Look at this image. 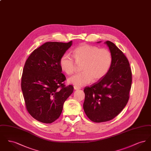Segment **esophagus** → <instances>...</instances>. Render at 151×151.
Listing matches in <instances>:
<instances>
[{
    "instance_id": "1",
    "label": "esophagus",
    "mask_w": 151,
    "mask_h": 151,
    "mask_svg": "<svg viewBox=\"0 0 151 151\" xmlns=\"http://www.w3.org/2000/svg\"><path fill=\"white\" fill-rule=\"evenodd\" d=\"M73 88H74V89H75V90H78V89H81V87H80V86H73Z\"/></svg>"
}]
</instances>
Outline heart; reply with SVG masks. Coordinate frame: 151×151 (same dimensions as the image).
Instances as JSON below:
<instances>
[{"label": "heart", "mask_w": 151, "mask_h": 151, "mask_svg": "<svg viewBox=\"0 0 151 151\" xmlns=\"http://www.w3.org/2000/svg\"><path fill=\"white\" fill-rule=\"evenodd\" d=\"M76 62L83 63V72L75 75L68 79V81L76 86L89 84L92 80L99 81L102 79L109 71L113 61L110 51L100 49L99 46L82 45L73 51ZM60 67L67 75H72L76 71L75 62L68 54H64L60 59Z\"/></svg>", "instance_id": "1"}]
</instances>
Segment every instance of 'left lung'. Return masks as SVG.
<instances>
[{"label": "left lung", "mask_w": 151, "mask_h": 151, "mask_svg": "<svg viewBox=\"0 0 151 151\" xmlns=\"http://www.w3.org/2000/svg\"><path fill=\"white\" fill-rule=\"evenodd\" d=\"M105 43L112 54L111 67L102 79L84 89V112L90 120L97 123L110 121L122 111L129 99L132 83L127 58L114 43L109 41Z\"/></svg>", "instance_id": "1"}]
</instances>
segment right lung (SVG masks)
<instances>
[{
  "label": "right lung",
  "mask_w": 151,
  "mask_h": 151,
  "mask_svg": "<svg viewBox=\"0 0 151 151\" xmlns=\"http://www.w3.org/2000/svg\"><path fill=\"white\" fill-rule=\"evenodd\" d=\"M47 42L33 51L22 71V89L27 109L39 122L51 123L61 114L65 101L73 86H65L60 59L72 45Z\"/></svg>",
  "instance_id": "1"
}]
</instances>
